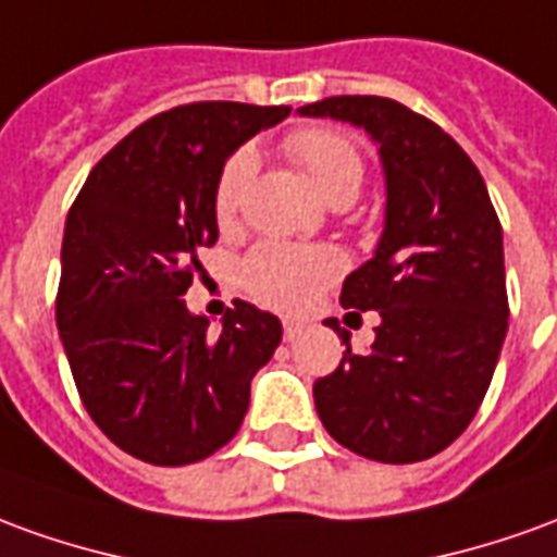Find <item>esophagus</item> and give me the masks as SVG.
I'll use <instances>...</instances> for the list:
<instances>
[{"mask_svg":"<svg viewBox=\"0 0 557 557\" xmlns=\"http://www.w3.org/2000/svg\"><path fill=\"white\" fill-rule=\"evenodd\" d=\"M283 334H286V341H295L301 334V325L298 322H283Z\"/></svg>","mask_w":557,"mask_h":557,"instance_id":"34e87169","label":"esophagus"}]
</instances>
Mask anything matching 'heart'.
Listing matches in <instances>:
<instances>
[{
  "label": "heart",
  "instance_id": "1",
  "mask_svg": "<svg viewBox=\"0 0 557 557\" xmlns=\"http://www.w3.org/2000/svg\"><path fill=\"white\" fill-rule=\"evenodd\" d=\"M289 153L305 177L325 201L352 196L364 181V162L356 144L334 129H298L286 138ZM256 171V153L250 147L238 150L220 171L213 189L216 223L232 225L238 216L240 196ZM344 259L332 247H289V244H262L247 256L240 280L256 301L277 310H301L317 292L341 274Z\"/></svg>",
  "mask_w": 557,
  "mask_h": 557
}]
</instances>
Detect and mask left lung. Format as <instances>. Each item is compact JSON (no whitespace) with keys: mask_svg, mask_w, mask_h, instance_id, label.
<instances>
[{"mask_svg":"<svg viewBox=\"0 0 557 557\" xmlns=\"http://www.w3.org/2000/svg\"><path fill=\"white\" fill-rule=\"evenodd\" d=\"M341 120L380 147L386 211L373 256L344 280L341 305L380 310L376 341L313 383L334 441L383 465L446 449L480 410L507 337L504 232L485 181L425 116L383 96L298 108ZM341 332V329H337Z\"/></svg>","mask_w":557,"mask_h":557,"instance_id":"8db88e82","label":"left lung"}]
</instances>
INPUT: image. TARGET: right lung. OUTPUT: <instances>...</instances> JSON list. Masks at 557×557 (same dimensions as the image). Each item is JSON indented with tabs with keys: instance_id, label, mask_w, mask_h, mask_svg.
<instances>
[{
	"instance_id": "right-lung-1",
	"label": "right lung",
	"mask_w": 557,
	"mask_h": 557,
	"mask_svg": "<svg viewBox=\"0 0 557 557\" xmlns=\"http://www.w3.org/2000/svg\"><path fill=\"white\" fill-rule=\"evenodd\" d=\"M289 111L196 102L153 116L89 171L65 216V359L92 422L147 465H193L232 441L283 337L280 319L247 301L211 329L184 295L205 274L198 250L220 238V171Z\"/></svg>"
}]
</instances>
